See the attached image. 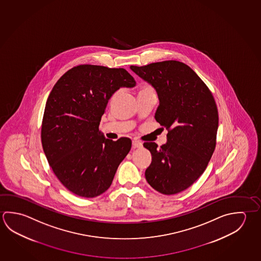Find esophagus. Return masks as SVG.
<instances>
[{
  "label": "esophagus",
  "mask_w": 261,
  "mask_h": 261,
  "mask_svg": "<svg viewBox=\"0 0 261 261\" xmlns=\"http://www.w3.org/2000/svg\"><path fill=\"white\" fill-rule=\"evenodd\" d=\"M133 147L134 148H140L143 146V144H142L141 142L138 141L137 139H134L132 141Z\"/></svg>",
  "instance_id": "34e87169"
}]
</instances>
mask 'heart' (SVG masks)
Instances as JSON below:
<instances>
[{
	"instance_id": "obj_1",
	"label": "heart",
	"mask_w": 261,
	"mask_h": 261,
	"mask_svg": "<svg viewBox=\"0 0 261 261\" xmlns=\"http://www.w3.org/2000/svg\"><path fill=\"white\" fill-rule=\"evenodd\" d=\"M146 91H153V90H152L149 86H145V87L142 88L141 90L139 91V92H146ZM117 93H118V92H115V94H114V97L116 96Z\"/></svg>"
}]
</instances>
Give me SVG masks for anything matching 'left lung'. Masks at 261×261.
Returning a JSON list of instances; mask_svg holds the SVG:
<instances>
[{
  "label": "left lung",
  "mask_w": 261,
  "mask_h": 261,
  "mask_svg": "<svg viewBox=\"0 0 261 261\" xmlns=\"http://www.w3.org/2000/svg\"><path fill=\"white\" fill-rule=\"evenodd\" d=\"M130 69L155 88L160 99L155 118L168 130V141L160 147L144 143L152 155L146 180L165 195L183 192L204 172L215 151L219 120L215 98L182 62L166 60Z\"/></svg>",
  "instance_id": "left-lung-1"
}]
</instances>
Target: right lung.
<instances>
[{"mask_svg":"<svg viewBox=\"0 0 261 261\" xmlns=\"http://www.w3.org/2000/svg\"><path fill=\"white\" fill-rule=\"evenodd\" d=\"M136 81L124 69L79 65L57 82L42 120L43 150L51 169L69 191L85 198L106 192L132 141L106 138L99 124L111 96Z\"/></svg>","mask_w":261,"mask_h":261,"instance_id":"obj_1","label":"right lung"}]
</instances>
